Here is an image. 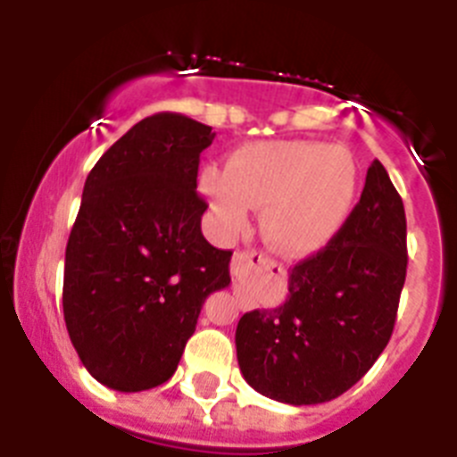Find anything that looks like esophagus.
Segmentation results:
<instances>
[{"instance_id": "obj_1", "label": "esophagus", "mask_w": 457, "mask_h": 457, "mask_svg": "<svg viewBox=\"0 0 457 457\" xmlns=\"http://www.w3.org/2000/svg\"><path fill=\"white\" fill-rule=\"evenodd\" d=\"M265 263H268V258H265L263 253H258V252H237L236 256H233L231 272H233V277L240 278L242 274L247 272V270L263 268Z\"/></svg>"}]
</instances>
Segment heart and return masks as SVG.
<instances>
[{
	"label": "heart",
	"mask_w": 457,
	"mask_h": 457,
	"mask_svg": "<svg viewBox=\"0 0 457 457\" xmlns=\"http://www.w3.org/2000/svg\"><path fill=\"white\" fill-rule=\"evenodd\" d=\"M201 189L226 231L265 208L261 236L274 252L311 256L334 240L357 194V164L341 146L318 141H258L233 153L228 169H210Z\"/></svg>",
	"instance_id": "heart-1"
}]
</instances>
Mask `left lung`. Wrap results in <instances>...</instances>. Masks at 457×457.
Returning <instances> with one entry per match:
<instances>
[{
  "label": "left lung",
  "mask_w": 457,
  "mask_h": 457,
  "mask_svg": "<svg viewBox=\"0 0 457 457\" xmlns=\"http://www.w3.org/2000/svg\"><path fill=\"white\" fill-rule=\"evenodd\" d=\"M401 194L375 160L361 199L316 256L288 272V297L236 329L242 378L288 405H318L357 385L389 343L407 272Z\"/></svg>",
  "instance_id": "8db88e82"
}]
</instances>
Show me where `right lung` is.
I'll return each instance as SVG.
<instances>
[{"label":"right lung","instance_id":"right-lung-1","mask_svg":"<svg viewBox=\"0 0 457 457\" xmlns=\"http://www.w3.org/2000/svg\"><path fill=\"white\" fill-rule=\"evenodd\" d=\"M210 125L183 114L132 125L87 176L63 268V318L84 369L109 389L176 373L205 297L231 284V253L201 233L196 192Z\"/></svg>","mask_w":457,"mask_h":457}]
</instances>
